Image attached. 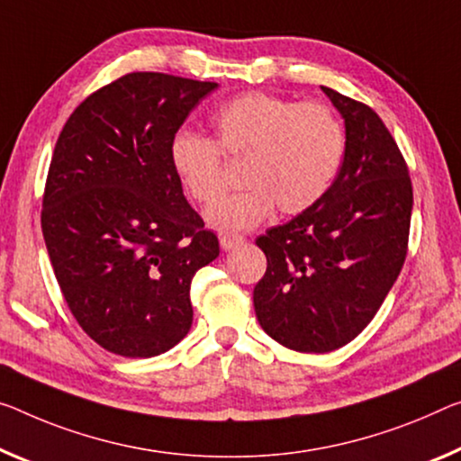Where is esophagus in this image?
<instances>
[{
    "label": "esophagus",
    "mask_w": 461,
    "mask_h": 461,
    "mask_svg": "<svg viewBox=\"0 0 461 461\" xmlns=\"http://www.w3.org/2000/svg\"><path fill=\"white\" fill-rule=\"evenodd\" d=\"M243 243H245L243 235H230V232H224V235H221V247L224 251L235 249V247L243 245Z\"/></svg>",
    "instance_id": "esophagus-1"
}]
</instances>
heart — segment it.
Here are the masks:
<instances>
[{
	"instance_id": "1",
	"label": "heart",
	"mask_w": 461,
	"mask_h": 461,
	"mask_svg": "<svg viewBox=\"0 0 461 461\" xmlns=\"http://www.w3.org/2000/svg\"><path fill=\"white\" fill-rule=\"evenodd\" d=\"M214 138L176 131L171 165L183 187L202 206H212L225 186L222 156L245 159L248 187L208 212L222 230H249L278 206L301 214L331 187L346 154L344 125L330 104L296 103L267 92H245L210 119Z\"/></svg>"
}]
</instances>
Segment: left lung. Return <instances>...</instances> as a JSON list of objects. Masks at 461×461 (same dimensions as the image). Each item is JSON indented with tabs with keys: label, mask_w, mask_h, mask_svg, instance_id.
Instances as JSON below:
<instances>
[{
	"label": "left lung",
	"mask_w": 461,
	"mask_h": 461,
	"mask_svg": "<svg viewBox=\"0 0 461 461\" xmlns=\"http://www.w3.org/2000/svg\"><path fill=\"white\" fill-rule=\"evenodd\" d=\"M321 90L346 125L339 173L320 202L255 240L267 259L255 315L296 352L338 350L371 323L406 261L414 200L406 160L377 113Z\"/></svg>",
	"instance_id": "1"
}]
</instances>
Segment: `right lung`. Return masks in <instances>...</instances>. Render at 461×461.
<instances>
[{
    "instance_id": "obj_1",
    "label": "right lung",
    "mask_w": 461,
    "mask_h": 461,
    "mask_svg": "<svg viewBox=\"0 0 461 461\" xmlns=\"http://www.w3.org/2000/svg\"><path fill=\"white\" fill-rule=\"evenodd\" d=\"M216 86L125 74L84 98L55 144L41 210L49 259L80 328L119 357H157L187 336L191 278L221 253L168 152Z\"/></svg>"
}]
</instances>
